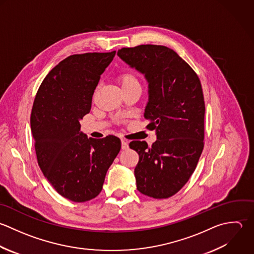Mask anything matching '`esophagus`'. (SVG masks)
Returning <instances> with one entry per match:
<instances>
[{"label":"esophagus","mask_w":254,"mask_h":254,"mask_svg":"<svg viewBox=\"0 0 254 254\" xmlns=\"http://www.w3.org/2000/svg\"><path fill=\"white\" fill-rule=\"evenodd\" d=\"M127 148H128V142H127V140L122 139V149H123V150H127Z\"/></svg>","instance_id":"34e87169"}]
</instances>
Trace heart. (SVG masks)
<instances>
[{"instance_id":"obj_1","label":"heart","mask_w":254,"mask_h":254,"mask_svg":"<svg viewBox=\"0 0 254 254\" xmlns=\"http://www.w3.org/2000/svg\"><path fill=\"white\" fill-rule=\"evenodd\" d=\"M119 82H120L122 88L139 86V81H138L137 77L129 71H126V72H123L122 74H120Z\"/></svg>"}]
</instances>
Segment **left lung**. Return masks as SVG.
<instances>
[{"instance_id":"1","label":"left lung","mask_w":254,"mask_h":254,"mask_svg":"<svg viewBox=\"0 0 254 254\" xmlns=\"http://www.w3.org/2000/svg\"><path fill=\"white\" fill-rule=\"evenodd\" d=\"M118 56L142 74L148 84L144 119L157 137L151 147L145 141L129 143L139 155L134 169L136 188L148 197L169 198L188 182L203 151L205 102L201 82L166 46L122 48Z\"/></svg>"}]
</instances>
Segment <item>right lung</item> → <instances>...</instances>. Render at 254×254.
<instances>
[{"mask_svg": "<svg viewBox=\"0 0 254 254\" xmlns=\"http://www.w3.org/2000/svg\"><path fill=\"white\" fill-rule=\"evenodd\" d=\"M115 54L65 58L46 75L32 106L30 127L38 165L57 193L73 202L100 194L121 150L117 136L96 139L80 130V121L90 113L95 89Z\"/></svg>", "mask_w": 254, "mask_h": 254, "instance_id": "1", "label": "right lung"}]
</instances>
